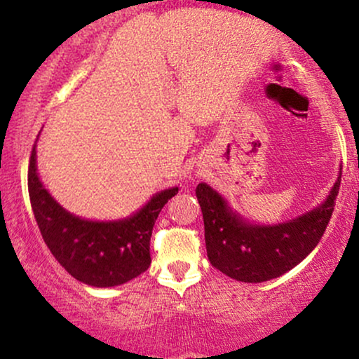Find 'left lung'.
<instances>
[{
    "label": "left lung",
    "instance_id": "8db88e82",
    "mask_svg": "<svg viewBox=\"0 0 359 359\" xmlns=\"http://www.w3.org/2000/svg\"><path fill=\"white\" fill-rule=\"evenodd\" d=\"M339 185L341 175L325 203L297 219L277 226H255L236 216L209 185L199 184L196 196L203 209L209 262L228 277L248 283L287 273L323 238L334 211Z\"/></svg>",
    "mask_w": 359,
    "mask_h": 359
}]
</instances>
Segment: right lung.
Segmentation results:
<instances>
[{
  "label": "right lung",
  "mask_w": 359,
  "mask_h": 359,
  "mask_svg": "<svg viewBox=\"0 0 359 359\" xmlns=\"http://www.w3.org/2000/svg\"><path fill=\"white\" fill-rule=\"evenodd\" d=\"M35 145L28 165V194L45 245L74 278L93 287L130 282L150 266V238L156 217L179 187L151 197L142 211L116 222L72 216L52 199L36 175Z\"/></svg>",
  "instance_id": "add662e5"
}]
</instances>
